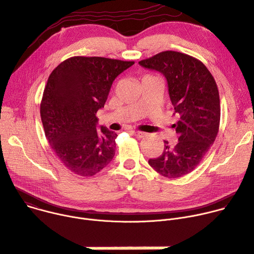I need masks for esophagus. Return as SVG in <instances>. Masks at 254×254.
Masks as SVG:
<instances>
[{
  "mask_svg": "<svg viewBox=\"0 0 254 254\" xmlns=\"http://www.w3.org/2000/svg\"><path fill=\"white\" fill-rule=\"evenodd\" d=\"M133 134L136 136V137L139 138V139L144 138L145 136H146V133H144V132H140V131H134V132H133Z\"/></svg>",
  "mask_w": 254,
  "mask_h": 254,
  "instance_id": "34e87169",
  "label": "esophagus"
}]
</instances>
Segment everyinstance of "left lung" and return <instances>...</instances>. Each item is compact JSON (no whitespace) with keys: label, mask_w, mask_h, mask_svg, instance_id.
<instances>
[{"label":"left lung","mask_w":254,"mask_h":254,"mask_svg":"<svg viewBox=\"0 0 254 254\" xmlns=\"http://www.w3.org/2000/svg\"><path fill=\"white\" fill-rule=\"evenodd\" d=\"M139 64L164 74L179 118L173 125L178 143L171 146L165 140L163 153L148 164L164 177H183L199 165L218 135L221 106L216 80L201 61L180 52H161Z\"/></svg>","instance_id":"obj_1"}]
</instances>
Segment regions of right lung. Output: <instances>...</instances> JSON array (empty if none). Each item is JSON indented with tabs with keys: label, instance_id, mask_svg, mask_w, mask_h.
<instances>
[{
	"label": "right lung",
	"instance_id": "right-lung-1",
	"mask_svg": "<svg viewBox=\"0 0 254 254\" xmlns=\"http://www.w3.org/2000/svg\"><path fill=\"white\" fill-rule=\"evenodd\" d=\"M134 61L75 56L49 76L41 102L46 138L61 163L81 177L94 176L115 155V132L96 131V112L104 108L115 78Z\"/></svg>",
	"mask_w": 254,
	"mask_h": 254
}]
</instances>
